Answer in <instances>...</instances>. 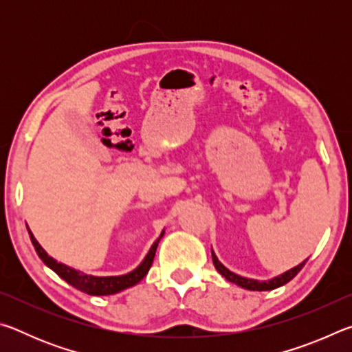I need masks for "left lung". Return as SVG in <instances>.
I'll list each match as a JSON object with an SVG mask.
<instances>
[{"mask_svg": "<svg viewBox=\"0 0 352 352\" xmlns=\"http://www.w3.org/2000/svg\"><path fill=\"white\" fill-rule=\"evenodd\" d=\"M211 256H212V262H214V267H216V270L222 275L226 281L230 283H234L236 285H241L242 289H247V290H258V292H262V290H273L276 287H281V285L287 284L290 279H294L298 272H300L302 267H305L306 261H302L301 264H298L296 267H294V269H290L287 272H284L283 275H278L273 279H269V281H258V279H250V278H243V276H239L236 275V273H233L231 270L226 269V267L222 264L217 259V256L214 254V252L211 250Z\"/></svg>", "mask_w": 352, "mask_h": 352, "instance_id": "obj_1", "label": "left lung"}]
</instances>
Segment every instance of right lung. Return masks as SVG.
I'll use <instances>...</instances> for the list:
<instances>
[{"label": "right lung", "mask_w": 352, "mask_h": 352, "mask_svg": "<svg viewBox=\"0 0 352 352\" xmlns=\"http://www.w3.org/2000/svg\"><path fill=\"white\" fill-rule=\"evenodd\" d=\"M28 233H29V237H31L32 245L35 248V252H37L38 258L43 261L51 270H54L58 276L65 279V281H67L69 285H73V287H76L80 292H85V294H88V295H113L124 289L132 287V285H135V284H138L141 279L147 275V272H148V269H151V265L153 262L158 242L163 237L164 231L160 234L158 239L153 242V245L151 247V250H148V253L146 254L144 261H142L135 270L127 273V275H121V276H93V275H87V273H83V272L71 269V267L62 264V262H57L54 258H51V256L47 254L43 248H41L37 239H35L34 234L31 233V230H29V226H28Z\"/></svg>", "instance_id": "add662e5"}]
</instances>
